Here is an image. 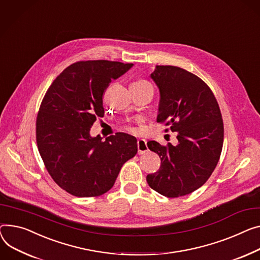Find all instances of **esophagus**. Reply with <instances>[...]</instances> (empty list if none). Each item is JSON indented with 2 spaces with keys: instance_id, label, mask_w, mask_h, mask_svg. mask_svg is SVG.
<instances>
[{
  "instance_id": "1",
  "label": "esophagus",
  "mask_w": 260,
  "mask_h": 260,
  "mask_svg": "<svg viewBox=\"0 0 260 260\" xmlns=\"http://www.w3.org/2000/svg\"><path fill=\"white\" fill-rule=\"evenodd\" d=\"M137 147H138V153L139 154H143L144 152H146L148 150L147 142L144 139H138Z\"/></svg>"
}]
</instances>
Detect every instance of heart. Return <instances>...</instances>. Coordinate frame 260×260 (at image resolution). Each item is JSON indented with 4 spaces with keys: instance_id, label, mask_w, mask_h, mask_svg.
Instances as JSON below:
<instances>
[{
    "instance_id": "heart-1",
    "label": "heart",
    "mask_w": 260,
    "mask_h": 260,
    "mask_svg": "<svg viewBox=\"0 0 260 260\" xmlns=\"http://www.w3.org/2000/svg\"><path fill=\"white\" fill-rule=\"evenodd\" d=\"M132 85H135V86H152L151 83H150L148 80L143 79V78H139V79L135 80V81L132 83ZM128 129H131V128H128Z\"/></svg>"
}]
</instances>
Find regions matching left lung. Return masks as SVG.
I'll return each instance as SVG.
<instances>
[{
	"label": "left lung",
	"mask_w": 260,
	"mask_h": 260,
	"mask_svg": "<svg viewBox=\"0 0 260 260\" xmlns=\"http://www.w3.org/2000/svg\"><path fill=\"white\" fill-rule=\"evenodd\" d=\"M150 77L160 91L157 121L177 132L179 142H147L161 166L146 181L164 197H183L203 186L217 165L223 143L220 110L207 83L182 68L157 66Z\"/></svg>",
	"instance_id": "8db88e82"
}]
</instances>
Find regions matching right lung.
Segmentation results:
<instances>
[{
	"mask_svg": "<svg viewBox=\"0 0 260 260\" xmlns=\"http://www.w3.org/2000/svg\"><path fill=\"white\" fill-rule=\"evenodd\" d=\"M133 67L111 60H81L69 66L51 83L37 117V143L54 182L79 198L99 197L114 186L122 165L137 153L135 137L117 133L90 136L103 117L102 96L112 79Z\"/></svg>",
	"mask_w": 260,
	"mask_h": 260,
	"instance_id": "obj_1",
	"label": "right lung"
}]
</instances>
